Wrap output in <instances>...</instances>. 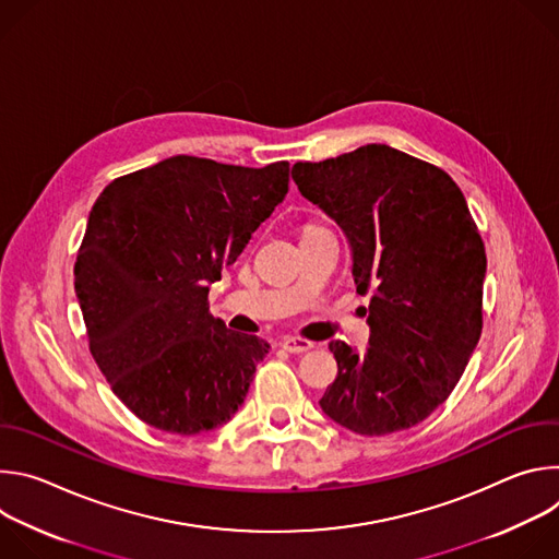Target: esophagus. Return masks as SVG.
I'll list each match as a JSON object with an SVG mask.
<instances>
[{"mask_svg":"<svg viewBox=\"0 0 559 559\" xmlns=\"http://www.w3.org/2000/svg\"><path fill=\"white\" fill-rule=\"evenodd\" d=\"M281 347L289 354H302V352H309L313 347V343H309L305 338H298V336H287V338H283Z\"/></svg>","mask_w":559,"mask_h":559,"instance_id":"esophagus-1","label":"esophagus"}]
</instances>
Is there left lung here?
I'll use <instances>...</instances> for the list:
<instances>
[{"instance_id": "left-lung-1", "label": "left lung", "mask_w": 559, "mask_h": 559, "mask_svg": "<svg viewBox=\"0 0 559 559\" xmlns=\"http://www.w3.org/2000/svg\"><path fill=\"white\" fill-rule=\"evenodd\" d=\"M292 179L343 229L356 292H371L369 347L330 343L338 373L318 405L360 436L423 423L483 332L487 254L464 194L444 170L382 143L296 164Z\"/></svg>"}]
</instances>
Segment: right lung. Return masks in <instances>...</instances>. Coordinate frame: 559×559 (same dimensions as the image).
Masks as SVG:
<instances>
[{"instance_id": "obj_1", "label": "right lung", "mask_w": 559, "mask_h": 559, "mask_svg": "<svg viewBox=\"0 0 559 559\" xmlns=\"http://www.w3.org/2000/svg\"><path fill=\"white\" fill-rule=\"evenodd\" d=\"M287 190V162L241 168L179 154L95 201L74 292L99 369L145 425L197 436L243 405L270 343L229 332L207 294Z\"/></svg>"}]
</instances>
